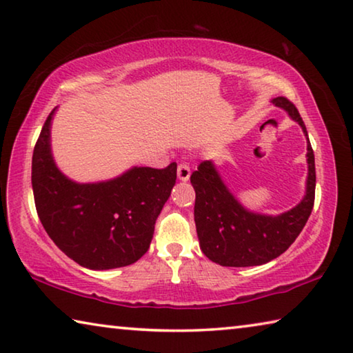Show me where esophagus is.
Segmentation results:
<instances>
[{
  "label": "esophagus",
  "mask_w": 353,
  "mask_h": 353,
  "mask_svg": "<svg viewBox=\"0 0 353 353\" xmlns=\"http://www.w3.org/2000/svg\"><path fill=\"white\" fill-rule=\"evenodd\" d=\"M190 176H191L190 166L187 163H179V166H177V177H179V181L187 182L188 179H190Z\"/></svg>",
  "instance_id": "1"
}]
</instances>
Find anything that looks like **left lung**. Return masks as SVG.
I'll return each instance as SVG.
<instances>
[{
    "label": "left lung",
    "instance_id": "1",
    "mask_svg": "<svg viewBox=\"0 0 353 353\" xmlns=\"http://www.w3.org/2000/svg\"><path fill=\"white\" fill-rule=\"evenodd\" d=\"M301 124L307 137V191L299 204L277 216L249 212L225 187L212 160L202 162L190 181L196 191L194 223L201 250L221 266H259L277 259L301 234L314 205V154L296 105L285 97L272 99Z\"/></svg>",
    "mask_w": 353,
    "mask_h": 353
}]
</instances>
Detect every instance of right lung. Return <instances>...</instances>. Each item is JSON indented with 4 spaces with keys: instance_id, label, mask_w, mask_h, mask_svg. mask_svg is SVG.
<instances>
[{
    "instance_id": "right-lung-1",
    "label": "right lung",
    "mask_w": 353,
    "mask_h": 353,
    "mask_svg": "<svg viewBox=\"0 0 353 353\" xmlns=\"http://www.w3.org/2000/svg\"><path fill=\"white\" fill-rule=\"evenodd\" d=\"M54 112L48 115L32 154L34 201L46 234L88 270L132 265L148 252L155 221L176 183L177 165L163 170L134 166L112 181L76 183L52 159Z\"/></svg>"
}]
</instances>
